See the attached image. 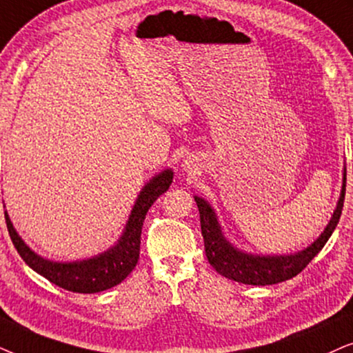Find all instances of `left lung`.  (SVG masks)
<instances>
[{"label":"left lung","instance_id":"left-lung-1","mask_svg":"<svg viewBox=\"0 0 353 353\" xmlns=\"http://www.w3.org/2000/svg\"><path fill=\"white\" fill-rule=\"evenodd\" d=\"M345 182L347 172L344 171V185H342L339 203H337L332 219L327 224V228L324 229V232L308 248L290 256H253L237 252L221 234L218 219H216V214L211 210V206L205 200L195 196L196 206H199L200 211L205 253L210 265L224 278L237 281V283L242 284L271 285L292 279L294 276L302 272L308 266V263L321 252V248L330 241L331 234L334 232L342 214V206H344Z\"/></svg>","mask_w":353,"mask_h":353}]
</instances>
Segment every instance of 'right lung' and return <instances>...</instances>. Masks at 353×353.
<instances>
[{
  "label": "right lung",
  "instance_id": "1",
  "mask_svg": "<svg viewBox=\"0 0 353 353\" xmlns=\"http://www.w3.org/2000/svg\"><path fill=\"white\" fill-rule=\"evenodd\" d=\"M172 182V171H163L153 177L143 190L140 192L137 203H135L132 214H130L129 223L125 225L124 236L121 237L119 243L111 250H108L100 256L90 258L85 261L75 263H53L35 255L22 239L14 231L11 219L6 216V224L9 236L16 247L22 260L29 265L32 270L39 272L59 288L69 292L79 294H95L101 290L111 289L122 283L137 265L140 255V236H142V228L145 216L159 195L169 189Z\"/></svg>",
  "mask_w": 353,
  "mask_h": 353
}]
</instances>
